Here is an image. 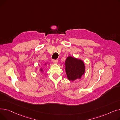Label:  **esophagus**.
Masks as SVG:
<instances>
[{
	"label": "esophagus",
	"mask_w": 120,
	"mask_h": 120,
	"mask_svg": "<svg viewBox=\"0 0 120 120\" xmlns=\"http://www.w3.org/2000/svg\"><path fill=\"white\" fill-rule=\"evenodd\" d=\"M52 61L53 62V63L54 64H57V63L58 62V60H52Z\"/></svg>",
	"instance_id": "obj_1"
}]
</instances>
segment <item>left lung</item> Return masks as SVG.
I'll return each instance as SVG.
<instances>
[{
	"instance_id": "left-lung-1",
	"label": "left lung",
	"mask_w": 120,
	"mask_h": 120,
	"mask_svg": "<svg viewBox=\"0 0 120 120\" xmlns=\"http://www.w3.org/2000/svg\"><path fill=\"white\" fill-rule=\"evenodd\" d=\"M67 76L70 81L80 79L85 72V65L83 60L71 56L67 57L65 63Z\"/></svg>"
}]
</instances>
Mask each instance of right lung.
Listing matches in <instances>:
<instances>
[{"label": "right lung", "instance_id": "1", "mask_svg": "<svg viewBox=\"0 0 120 120\" xmlns=\"http://www.w3.org/2000/svg\"><path fill=\"white\" fill-rule=\"evenodd\" d=\"M47 64V63H45L43 65V67H41L40 68V69H39V71H40V72L42 73V72H44V66H46Z\"/></svg>", "mask_w": 120, "mask_h": 120}]
</instances>
